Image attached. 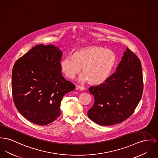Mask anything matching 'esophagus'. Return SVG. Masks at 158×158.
I'll list each match as a JSON object with an SVG mask.
<instances>
[{"label": "esophagus", "instance_id": "34e87169", "mask_svg": "<svg viewBox=\"0 0 158 158\" xmlns=\"http://www.w3.org/2000/svg\"><path fill=\"white\" fill-rule=\"evenodd\" d=\"M76 89L77 90H84L85 89V88L83 86H81V85H77L76 86Z\"/></svg>", "mask_w": 158, "mask_h": 158}]
</instances>
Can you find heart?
Instances as JSON below:
<instances>
[{
    "instance_id": "1",
    "label": "heart",
    "mask_w": 158,
    "mask_h": 158,
    "mask_svg": "<svg viewBox=\"0 0 158 158\" xmlns=\"http://www.w3.org/2000/svg\"><path fill=\"white\" fill-rule=\"evenodd\" d=\"M116 55L112 51L98 46L79 49L73 57L66 56L60 61L63 74L74 79L82 68L80 80L92 84L104 82L109 77L116 64Z\"/></svg>"
}]
</instances>
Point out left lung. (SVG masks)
<instances>
[{"label": "left lung", "mask_w": 158, "mask_h": 158, "mask_svg": "<svg viewBox=\"0 0 158 158\" xmlns=\"http://www.w3.org/2000/svg\"><path fill=\"white\" fill-rule=\"evenodd\" d=\"M89 90L95 98L94 105L87 112L89 118L102 126L122 123L133 114L143 95L139 59L127 48L116 73Z\"/></svg>", "instance_id": "1"}]
</instances>
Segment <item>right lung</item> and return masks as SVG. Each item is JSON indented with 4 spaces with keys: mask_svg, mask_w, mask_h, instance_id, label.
I'll return each instance as SVG.
<instances>
[{
    "mask_svg": "<svg viewBox=\"0 0 158 158\" xmlns=\"http://www.w3.org/2000/svg\"><path fill=\"white\" fill-rule=\"evenodd\" d=\"M62 52L53 45H37L20 57L12 72V94L26 119L47 125L60 115L63 96L75 85L62 75Z\"/></svg>",
    "mask_w": 158,
    "mask_h": 158,
    "instance_id": "add662e5",
    "label": "right lung"
}]
</instances>
